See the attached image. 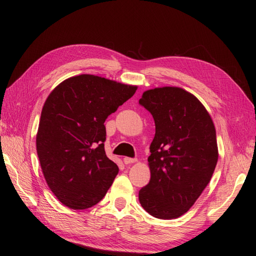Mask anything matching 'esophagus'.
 <instances>
[{"label":"esophagus","instance_id":"1","mask_svg":"<svg viewBox=\"0 0 256 256\" xmlns=\"http://www.w3.org/2000/svg\"><path fill=\"white\" fill-rule=\"evenodd\" d=\"M123 162L125 165H130V164H134V162H136L138 160L136 158H131V157H124Z\"/></svg>","mask_w":256,"mask_h":256}]
</instances>
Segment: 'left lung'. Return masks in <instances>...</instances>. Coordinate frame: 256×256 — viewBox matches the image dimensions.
<instances>
[{
    "mask_svg": "<svg viewBox=\"0 0 256 256\" xmlns=\"http://www.w3.org/2000/svg\"><path fill=\"white\" fill-rule=\"evenodd\" d=\"M140 104L155 121L150 180L138 192L140 204L157 219H176L192 208L214 172V124L202 103L178 86L146 90Z\"/></svg>",
    "mask_w": 256,
    "mask_h": 256,
    "instance_id": "obj_1",
    "label": "left lung"
}]
</instances>
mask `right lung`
Segmentation results:
<instances>
[{"label": "right lung", "instance_id": "right-lung-1", "mask_svg": "<svg viewBox=\"0 0 256 256\" xmlns=\"http://www.w3.org/2000/svg\"><path fill=\"white\" fill-rule=\"evenodd\" d=\"M136 89L84 74L64 80L46 99L37 155L48 187L70 209L90 208L111 187L118 167L106 155L104 122Z\"/></svg>", "mask_w": 256, "mask_h": 256}]
</instances>
